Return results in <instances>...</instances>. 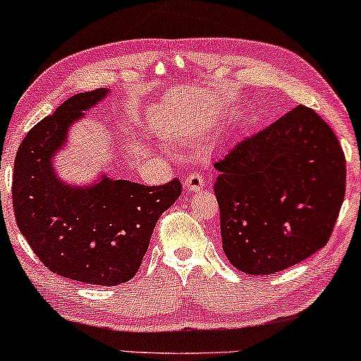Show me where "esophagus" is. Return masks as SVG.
Segmentation results:
<instances>
[{"instance_id":"obj_1","label":"esophagus","mask_w":361,"mask_h":361,"mask_svg":"<svg viewBox=\"0 0 361 361\" xmlns=\"http://www.w3.org/2000/svg\"><path fill=\"white\" fill-rule=\"evenodd\" d=\"M185 186L188 191L202 190L204 186V178L202 175H198V173H191V175L185 178Z\"/></svg>"}]
</instances>
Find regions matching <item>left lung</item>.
I'll return each mask as SVG.
<instances>
[{
    "label": "left lung",
    "instance_id": "left-lung-1",
    "mask_svg": "<svg viewBox=\"0 0 361 361\" xmlns=\"http://www.w3.org/2000/svg\"><path fill=\"white\" fill-rule=\"evenodd\" d=\"M221 243L236 270L270 275L326 245L345 198V154L303 104L214 163Z\"/></svg>",
    "mask_w": 361,
    "mask_h": 361
}]
</instances>
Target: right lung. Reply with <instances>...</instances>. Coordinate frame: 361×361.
I'll return each mask as SVG.
<instances>
[{"label": "right lung", "mask_w": 361, "mask_h": 361, "mask_svg": "<svg viewBox=\"0 0 361 361\" xmlns=\"http://www.w3.org/2000/svg\"><path fill=\"white\" fill-rule=\"evenodd\" d=\"M109 94L108 88L68 98L21 141L13 173L20 231L44 267L88 285L115 286L140 270L154 225L181 195L180 181L145 186L99 173L88 185L61 180L54 157L71 125Z\"/></svg>", "instance_id": "add662e5"}]
</instances>
